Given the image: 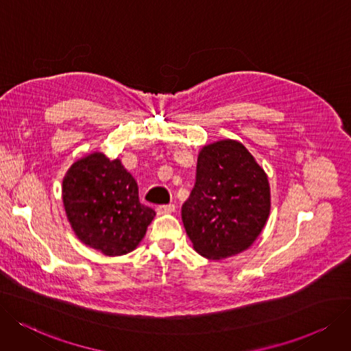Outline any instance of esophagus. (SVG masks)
<instances>
[{
  "label": "esophagus",
  "instance_id": "1",
  "mask_svg": "<svg viewBox=\"0 0 351 351\" xmlns=\"http://www.w3.org/2000/svg\"><path fill=\"white\" fill-rule=\"evenodd\" d=\"M176 210V206L174 204H162V206H158L157 207V215H168V213H173Z\"/></svg>",
  "mask_w": 351,
  "mask_h": 351
}]
</instances>
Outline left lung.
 Returning <instances> with one entry per match:
<instances>
[{"mask_svg": "<svg viewBox=\"0 0 351 351\" xmlns=\"http://www.w3.org/2000/svg\"><path fill=\"white\" fill-rule=\"evenodd\" d=\"M269 213L268 176L242 143L220 139L200 149L195 183L181 207L199 255L219 261L249 249Z\"/></svg>", "mask_w": 351, "mask_h": 351, "instance_id": "1", "label": "left lung"}]
</instances>
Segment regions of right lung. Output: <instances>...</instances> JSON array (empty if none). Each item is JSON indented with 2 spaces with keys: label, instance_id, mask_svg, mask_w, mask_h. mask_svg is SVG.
Wrapping results in <instances>:
<instances>
[{
  "label": "right lung",
  "instance_id": "1",
  "mask_svg": "<svg viewBox=\"0 0 351 351\" xmlns=\"http://www.w3.org/2000/svg\"><path fill=\"white\" fill-rule=\"evenodd\" d=\"M62 199L77 239L106 256L127 255L141 243L156 212L139 203L138 184L119 158L95 151L63 177Z\"/></svg>",
  "mask_w": 351,
  "mask_h": 351
}]
</instances>
